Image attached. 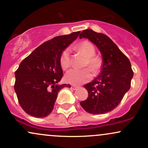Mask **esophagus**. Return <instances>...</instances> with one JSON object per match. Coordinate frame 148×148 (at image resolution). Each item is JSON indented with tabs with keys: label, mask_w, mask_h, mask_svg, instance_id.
I'll return each mask as SVG.
<instances>
[{
	"label": "esophagus",
	"mask_w": 148,
	"mask_h": 148,
	"mask_svg": "<svg viewBox=\"0 0 148 148\" xmlns=\"http://www.w3.org/2000/svg\"><path fill=\"white\" fill-rule=\"evenodd\" d=\"M71 88H72V90H76L78 88V87L77 86H74V85H72V86H71Z\"/></svg>",
	"instance_id": "34e87169"
}]
</instances>
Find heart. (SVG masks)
Segmentation results:
<instances>
[{
	"mask_svg": "<svg viewBox=\"0 0 148 148\" xmlns=\"http://www.w3.org/2000/svg\"><path fill=\"white\" fill-rule=\"evenodd\" d=\"M77 51L83 53L86 57L84 67H88L94 74L99 71L102 64L101 58L95 56L96 49L92 43L88 40L80 42L74 47ZM70 50L69 48L64 49L60 56V64L63 69H67L70 65ZM90 71L88 69H72L65 74L64 79L67 83L72 84H80L87 82L91 79Z\"/></svg>",
	"mask_w": 148,
	"mask_h": 148,
	"instance_id": "b5f03b06",
	"label": "heart"
}]
</instances>
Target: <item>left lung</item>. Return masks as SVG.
<instances>
[{
    "label": "left lung",
    "mask_w": 148,
    "mask_h": 148,
    "mask_svg": "<svg viewBox=\"0 0 148 148\" xmlns=\"http://www.w3.org/2000/svg\"><path fill=\"white\" fill-rule=\"evenodd\" d=\"M79 37L88 38L94 43L103 59L101 74L92 82L84 85L88 97L80 104L92 114L108 113L118 106L131 87L134 72L130 61L104 34L86 29L81 32Z\"/></svg>",
    "instance_id": "8db88e82"
}]
</instances>
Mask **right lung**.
I'll use <instances>...</instances> for the list:
<instances>
[{
  "mask_svg": "<svg viewBox=\"0 0 148 148\" xmlns=\"http://www.w3.org/2000/svg\"><path fill=\"white\" fill-rule=\"evenodd\" d=\"M81 32L58 36L44 42L22 60L15 72L14 90L20 106L35 118L51 113L58 92L70 85H57L63 76L60 64L62 51Z\"/></svg>",
  "mask_w": 148,
  "mask_h": 148,
  "instance_id": "1",
  "label": "right lung"
}]
</instances>
